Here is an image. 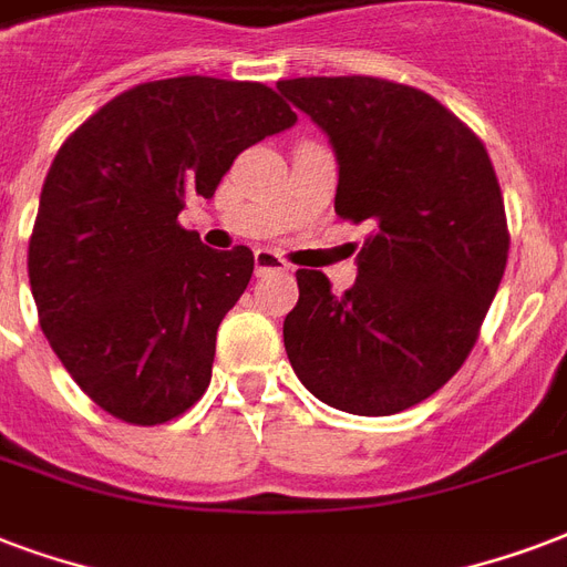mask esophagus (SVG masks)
<instances>
[{"label":"esophagus","instance_id":"esophagus-1","mask_svg":"<svg viewBox=\"0 0 567 567\" xmlns=\"http://www.w3.org/2000/svg\"><path fill=\"white\" fill-rule=\"evenodd\" d=\"M254 268H257V278H262V275H268V271H287V259H280L275 250L268 248H259L257 254H254Z\"/></svg>","mask_w":567,"mask_h":567}]
</instances>
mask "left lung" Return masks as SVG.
Masks as SVG:
<instances>
[{
	"label": "left lung",
	"mask_w": 567,
	"mask_h": 567,
	"mask_svg": "<svg viewBox=\"0 0 567 567\" xmlns=\"http://www.w3.org/2000/svg\"><path fill=\"white\" fill-rule=\"evenodd\" d=\"M338 161L334 212L370 224L359 278L299 268L284 347L340 412L394 415L461 370L499 289L508 224L487 148L436 97L377 76L280 80Z\"/></svg>",
	"instance_id": "left-lung-1"
}]
</instances>
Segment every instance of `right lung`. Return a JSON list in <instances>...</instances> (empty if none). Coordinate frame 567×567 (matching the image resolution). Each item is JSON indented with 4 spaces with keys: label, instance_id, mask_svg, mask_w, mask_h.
I'll list each match as a JSON object with an SVG mask.
<instances>
[{
    "label": "right lung",
    "instance_id": "1",
    "mask_svg": "<svg viewBox=\"0 0 567 567\" xmlns=\"http://www.w3.org/2000/svg\"><path fill=\"white\" fill-rule=\"evenodd\" d=\"M296 118L262 83L173 76L113 97L59 148L29 284L50 347L104 412L152 427L203 398L254 254L206 248L178 212Z\"/></svg>",
    "mask_w": 567,
    "mask_h": 567
}]
</instances>
